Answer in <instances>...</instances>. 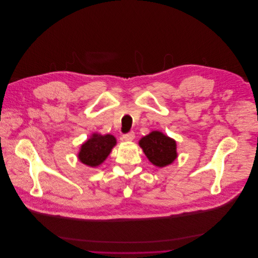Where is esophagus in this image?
Instances as JSON below:
<instances>
[{"label":"esophagus","mask_w":258,"mask_h":258,"mask_svg":"<svg viewBox=\"0 0 258 258\" xmlns=\"http://www.w3.org/2000/svg\"><path fill=\"white\" fill-rule=\"evenodd\" d=\"M134 137H135V133H134L133 131H131V132L126 133V134L123 135V139H124L125 141H132V140L134 139Z\"/></svg>","instance_id":"esophagus-1"}]
</instances>
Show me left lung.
Masks as SVG:
<instances>
[{
  "label": "left lung",
  "instance_id": "obj_1",
  "mask_svg": "<svg viewBox=\"0 0 258 258\" xmlns=\"http://www.w3.org/2000/svg\"><path fill=\"white\" fill-rule=\"evenodd\" d=\"M147 159L158 167H166L177 158L176 142L159 131H152L139 141Z\"/></svg>",
  "mask_w": 258,
  "mask_h": 258
}]
</instances>
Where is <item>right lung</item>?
Here are the masks:
<instances>
[{"instance_id":"obj_1","label":"right lung","mask_w":258,"mask_h":258,"mask_svg":"<svg viewBox=\"0 0 258 258\" xmlns=\"http://www.w3.org/2000/svg\"><path fill=\"white\" fill-rule=\"evenodd\" d=\"M115 145L116 138L113 135L93 134L90 139L82 144L78 158L81 163L89 167H96L108 158Z\"/></svg>"}]
</instances>
